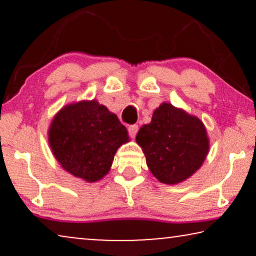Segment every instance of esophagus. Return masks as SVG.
Instances as JSON below:
<instances>
[{
	"mask_svg": "<svg viewBox=\"0 0 256 256\" xmlns=\"http://www.w3.org/2000/svg\"><path fill=\"white\" fill-rule=\"evenodd\" d=\"M138 126H136V124H132L128 127L129 135H130L132 138H135V135L138 134Z\"/></svg>",
	"mask_w": 256,
	"mask_h": 256,
	"instance_id": "34e87169",
	"label": "esophagus"
}]
</instances>
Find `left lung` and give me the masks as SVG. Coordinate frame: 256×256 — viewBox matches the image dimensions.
<instances>
[{"label": "left lung", "instance_id": "left-lung-1", "mask_svg": "<svg viewBox=\"0 0 256 256\" xmlns=\"http://www.w3.org/2000/svg\"><path fill=\"white\" fill-rule=\"evenodd\" d=\"M136 143L154 177L169 185L190 178L210 150V138L200 118L169 102L154 110L150 124L140 128Z\"/></svg>", "mask_w": 256, "mask_h": 256}]
</instances>
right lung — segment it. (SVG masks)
I'll return each instance as SVG.
<instances>
[{
    "instance_id": "1",
    "label": "right lung",
    "mask_w": 256,
    "mask_h": 256,
    "mask_svg": "<svg viewBox=\"0 0 256 256\" xmlns=\"http://www.w3.org/2000/svg\"><path fill=\"white\" fill-rule=\"evenodd\" d=\"M48 140L62 169L87 183L102 180L118 149L130 141L116 115L96 99L65 104L52 118Z\"/></svg>"
}]
</instances>
